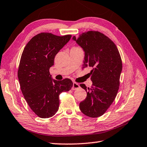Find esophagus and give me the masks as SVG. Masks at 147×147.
I'll return each mask as SVG.
<instances>
[{
	"mask_svg": "<svg viewBox=\"0 0 147 147\" xmlns=\"http://www.w3.org/2000/svg\"><path fill=\"white\" fill-rule=\"evenodd\" d=\"M80 88V85H79L78 83H75V82L73 83V87H72V90H76L79 89Z\"/></svg>",
	"mask_w": 147,
	"mask_h": 147,
	"instance_id": "esophagus-1",
	"label": "esophagus"
}]
</instances>
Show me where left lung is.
I'll use <instances>...</instances> for the list:
<instances>
[{
    "label": "left lung",
    "mask_w": 147,
    "mask_h": 147,
    "mask_svg": "<svg viewBox=\"0 0 147 147\" xmlns=\"http://www.w3.org/2000/svg\"><path fill=\"white\" fill-rule=\"evenodd\" d=\"M75 41L85 52L83 68L90 67L92 86L86 89V98L80 104L83 113L90 117L104 114L114 102L119 87L122 61L116 45L104 34L95 31L74 36Z\"/></svg>",
    "instance_id": "8db88e82"
}]
</instances>
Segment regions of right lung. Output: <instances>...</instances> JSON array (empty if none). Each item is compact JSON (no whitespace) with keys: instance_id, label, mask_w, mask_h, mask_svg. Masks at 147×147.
I'll use <instances>...</instances> for the list:
<instances>
[{"instance_id":"right-lung-1","label":"right lung","mask_w":147,"mask_h":147,"mask_svg":"<svg viewBox=\"0 0 147 147\" xmlns=\"http://www.w3.org/2000/svg\"><path fill=\"white\" fill-rule=\"evenodd\" d=\"M71 38L70 35L39 33L22 53L18 72L21 92L31 109L41 118L53 116L59 109V94L73 87L71 80H54L49 72L56 54Z\"/></svg>"}]
</instances>
